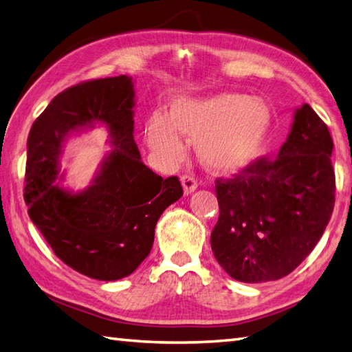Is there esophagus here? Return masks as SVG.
Returning <instances> with one entry per match:
<instances>
[{
    "instance_id": "obj_1",
    "label": "esophagus",
    "mask_w": 352,
    "mask_h": 352,
    "mask_svg": "<svg viewBox=\"0 0 352 352\" xmlns=\"http://www.w3.org/2000/svg\"><path fill=\"white\" fill-rule=\"evenodd\" d=\"M181 182H182V186H184V192L188 196V194L194 192L197 190V181L196 177L191 176V175H184L181 177Z\"/></svg>"
}]
</instances>
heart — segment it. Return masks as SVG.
Wrapping results in <instances>:
<instances>
[{
	"label": "heart",
	"mask_w": 352,
	"mask_h": 352,
	"mask_svg": "<svg viewBox=\"0 0 352 352\" xmlns=\"http://www.w3.org/2000/svg\"><path fill=\"white\" fill-rule=\"evenodd\" d=\"M149 143L167 161H179L185 147L179 134L197 143L201 162L220 175L250 168L267 149L272 111L261 99L241 93H220L203 99H179L168 114L149 119Z\"/></svg>",
	"instance_id": "heart-1"
}]
</instances>
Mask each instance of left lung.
<instances>
[{"label":"left lung","instance_id":"obj_1","mask_svg":"<svg viewBox=\"0 0 352 352\" xmlns=\"http://www.w3.org/2000/svg\"><path fill=\"white\" fill-rule=\"evenodd\" d=\"M333 140L309 104L296 108L277 158L217 179L220 215L210 233L217 262L244 283L278 280L306 259L330 221Z\"/></svg>","mask_w":352,"mask_h":352}]
</instances>
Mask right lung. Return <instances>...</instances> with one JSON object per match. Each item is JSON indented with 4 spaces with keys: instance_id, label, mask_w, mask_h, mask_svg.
<instances>
[{
    "instance_id": "1",
    "label": "right lung",
    "mask_w": 352,
    "mask_h": 352,
    "mask_svg": "<svg viewBox=\"0 0 352 352\" xmlns=\"http://www.w3.org/2000/svg\"><path fill=\"white\" fill-rule=\"evenodd\" d=\"M134 107L132 78L87 81L54 98L28 135L23 196L31 221L60 261L104 282L138 268L151 253L161 214L184 194L176 176L162 179L143 164L134 140ZM100 124L113 151L87 189H65L64 175H58L65 140Z\"/></svg>"
}]
</instances>
